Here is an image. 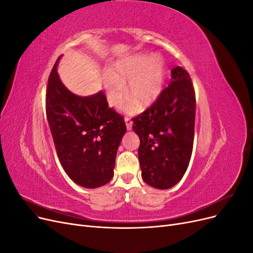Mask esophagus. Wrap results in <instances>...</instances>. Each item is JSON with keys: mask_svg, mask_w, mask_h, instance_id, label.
Returning a JSON list of instances; mask_svg holds the SVG:
<instances>
[{"mask_svg": "<svg viewBox=\"0 0 253 253\" xmlns=\"http://www.w3.org/2000/svg\"><path fill=\"white\" fill-rule=\"evenodd\" d=\"M125 121H126V128L129 131V129L132 128V124H133V122H132L131 118L127 117V116L125 117Z\"/></svg>", "mask_w": 253, "mask_h": 253, "instance_id": "1", "label": "esophagus"}]
</instances>
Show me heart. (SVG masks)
I'll return each mask as SVG.
<instances>
[{
	"label": "heart",
	"instance_id": "obj_1",
	"mask_svg": "<svg viewBox=\"0 0 253 253\" xmlns=\"http://www.w3.org/2000/svg\"><path fill=\"white\" fill-rule=\"evenodd\" d=\"M165 63L158 55H136L122 59L114 63L110 72H104L103 83L112 106L119 108L126 99L127 82V96L131 99L125 106L128 113L137 110L136 102L140 106H148L154 102L162 93L165 83Z\"/></svg>",
	"mask_w": 253,
	"mask_h": 253
}]
</instances>
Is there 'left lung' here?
I'll list each match as a JSON object with an SVG mask.
<instances>
[{
	"label": "left lung",
	"mask_w": 253,
	"mask_h": 253,
	"mask_svg": "<svg viewBox=\"0 0 253 253\" xmlns=\"http://www.w3.org/2000/svg\"><path fill=\"white\" fill-rule=\"evenodd\" d=\"M171 83L149 109L133 118L139 136L138 157L145 183L169 189L185 175L192 155L195 91L189 73L176 66Z\"/></svg>",
	"instance_id": "obj_1"
}]
</instances>
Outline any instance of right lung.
Wrapping results in <instances>:
<instances>
[{"label":"right lung","instance_id":"right-lung-1","mask_svg":"<svg viewBox=\"0 0 253 253\" xmlns=\"http://www.w3.org/2000/svg\"><path fill=\"white\" fill-rule=\"evenodd\" d=\"M57 62L46 86V116L60 164L79 186L98 188L114 176L115 159L126 126L110 108L102 91L89 97L71 93L57 73Z\"/></svg>","mask_w":253,"mask_h":253}]
</instances>
